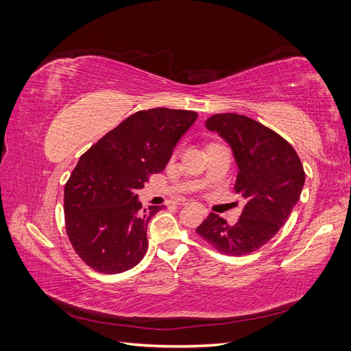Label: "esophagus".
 Masks as SVG:
<instances>
[{
  "instance_id": "34e87169",
  "label": "esophagus",
  "mask_w": 351,
  "mask_h": 351,
  "mask_svg": "<svg viewBox=\"0 0 351 351\" xmlns=\"http://www.w3.org/2000/svg\"><path fill=\"white\" fill-rule=\"evenodd\" d=\"M183 205H184V206H187V205H189V202H184ZM202 212H204V215H206V214H208V210H206L205 208H202Z\"/></svg>"
}]
</instances>
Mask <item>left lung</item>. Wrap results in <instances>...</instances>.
Here are the masks:
<instances>
[{
    "mask_svg": "<svg viewBox=\"0 0 351 351\" xmlns=\"http://www.w3.org/2000/svg\"><path fill=\"white\" fill-rule=\"evenodd\" d=\"M205 125L230 145L239 167L234 190L246 204L234 226L210 212L196 232L218 252L241 256L267 244L285 224L300 199L304 169L289 142L246 115L215 114Z\"/></svg>",
    "mask_w": 351,
    "mask_h": 351,
    "instance_id": "1",
    "label": "left lung"
}]
</instances>
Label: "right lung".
I'll list each match as a JSON object with an SVG mask.
<instances>
[{
    "label": "right lung",
    "mask_w": 351,
    "mask_h": 351,
    "mask_svg": "<svg viewBox=\"0 0 351 351\" xmlns=\"http://www.w3.org/2000/svg\"><path fill=\"white\" fill-rule=\"evenodd\" d=\"M197 112L137 111L84 152L64 187L67 236L80 259L102 274L136 267L147 250V222L136 192L161 173Z\"/></svg>",
    "instance_id": "right-lung-1"
}]
</instances>
